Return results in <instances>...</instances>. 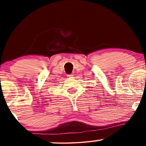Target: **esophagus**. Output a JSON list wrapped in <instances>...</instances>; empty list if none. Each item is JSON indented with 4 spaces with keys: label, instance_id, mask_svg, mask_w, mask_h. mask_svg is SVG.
<instances>
[{
    "label": "esophagus",
    "instance_id": "34e87169",
    "mask_svg": "<svg viewBox=\"0 0 146 146\" xmlns=\"http://www.w3.org/2000/svg\"><path fill=\"white\" fill-rule=\"evenodd\" d=\"M73 74H68L67 75V77L68 78H72V77L73 76Z\"/></svg>",
    "mask_w": 146,
    "mask_h": 146
}]
</instances>
